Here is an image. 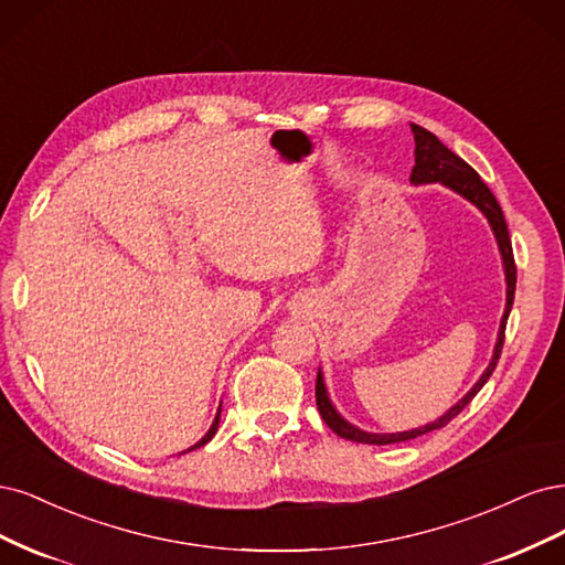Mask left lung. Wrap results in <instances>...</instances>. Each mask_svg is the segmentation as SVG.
Masks as SVG:
<instances>
[{"instance_id":"8db88e82","label":"left lung","mask_w":565,"mask_h":565,"mask_svg":"<svg viewBox=\"0 0 565 565\" xmlns=\"http://www.w3.org/2000/svg\"><path fill=\"white\" fill-rule=\"evenodd\" d=\"M413 129V138H415V167L411 171V180L415 185L420 183H444L450 190H455L458 194L467 196L471 204H477L483 215L488 217L490 227H493L495 236H498V244H500V253H502V260H504V275H507V309H504V317L500 323V335H498V344H495V352L493 359H490L486 373L479 377V382L471 392H467L465 398H460L458 404H455L446 415H441L439 420L425 425L420 429H411V431H402V434H369V431H361L356 427H352L350 423H344L342 417L335 413V408L331 406V398L326 394L323 387V377L321 371L317 373V406L319 413L323 417V423L329 425L338 436L348 441H356V444H375V446H385V444H398V441H408L415 439V436H423L427 431L434 429H441L446 427L452 417H458L465 406L471 402L479 394V390L486 385L488 377L493 375L495 366H498V359L502 354V344H504V329H507V319L509 312H512V305H514V290H516V263H514V250H512V239H509V230L504 223V215L502 209L498 204V199L493 196V192L488 190V185L481 180V175L469 167L465 159H460L455 152H450L446 145L436 138L434 134H429L427 129L417 124H411Z\"/></svg>"}]
</instances>
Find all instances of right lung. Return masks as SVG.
<instances>
[{
    "label": "right lung",
    "instance_id": "right-lung-1",
    "mask_svg": "<svg viewBox=\"0 0 565 565\" xmlns=\"http://www.w3.org/2000/svg\"><path fill=\"white\" fill-rule=\"evenodd\" d=\"M217 423H221V408H217V415H215V420H213V425H211V429H209V434L204 436V439L202 441H199V444H194L190 450H194V448H199V446H204V444H209L211 439H213V434H215V429H217Z\"/></svg>",
    "mask_w": 565,
    "mask_h": 565
}]
</instances>
